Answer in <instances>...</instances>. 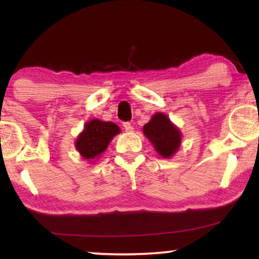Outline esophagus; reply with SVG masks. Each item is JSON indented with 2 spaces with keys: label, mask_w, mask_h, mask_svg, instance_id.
<instances>
[{
  "label": "esophagus",
  "mask_w": 259,
  "mask_h": 259,
  "mask_svg": "<svg viewBox=\"0 0 259 259\" xmlns=\"http://www.w3.org/2000/svg\"><path fill=\"white\" fill-rule=\"evenodd\" d=\"M123 128H125L126 132H133V126L131 122H125L123 123Z\"/></svg>",
  "instance_id": "34e87169"
}]
</instances>
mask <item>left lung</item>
Wrapping results in <instances>:
<instances>
[{"label": "left lung", "instance_id": "1", "mask_svg": "<svg viewBox=\"0 0 259 259\" xmlns=\"http://www.w3.org/2000/svg\"><path fill=\"white\" fill-rule=\"evenodd\" d=\"M143 133L157 153L165 159L173 157L182 145V132L165 113H155L144 126Z\"/></svg>", "mask_w": 259, "mask_h": 259}]
</instances>
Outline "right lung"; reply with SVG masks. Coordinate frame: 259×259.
Returning <instances> with one entry per match:
<instances>
[{
	"label": "right lung",
	"mask_w": 259,
	"mask_h": 259,
	"mask_svg": "<svg viewBox=\"0 0 259 259\" xmlns=\"http://www.w3.org/2000/svg\"><path fill=\"white\" fill-rule=\"evenodd\" d=\"M119 133L120 127L114 122L93 119L84 123L82 132L75 140V148L84 160L94 162L97 161L95 159L100 158L107 150L109 143Z\"/></svg>",
	"instance_id": "right-lung-1"
}]
</instances>
